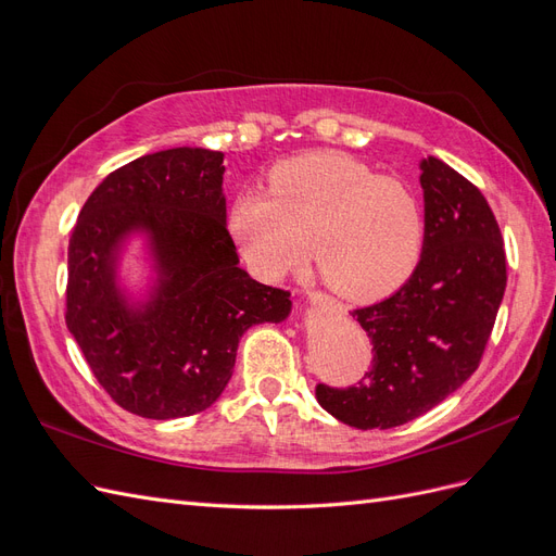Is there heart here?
<instances>
[{"instance_id": "1", "label": "heart", "mask_w": 556, "mask_h": 556, "mask_svg": "<svg viewBox=\"0 0 556 556\" xmlns=\"http://www.w3.org/2000/svg\"><path fill=\"white\" fill-rule=\"evenodd\" d=\"M268 180L276 200L245 190L229 208L231 237L257 276L292 271L308 241L325 285L348 301L390 296L415 274L427 215L413 185L336 150L282 162Z\"/></svg>"}]
</instances>
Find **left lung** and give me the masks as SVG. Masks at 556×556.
Instances as JSON below:
<instances>
[{
	"label": "left lung",
	"instance_id": "obj_1",
	"mask_svg": "<svg viewBox=\"0 0 556 556\" xmlns=\"http://www.w3.org/2000/svg\"><path fill=\"white\" fill-rule=\"evenodd\" d=\"M427 239L399 292L352 311L374 343L355 387H315L317 403L355 429H392L439 406L473 376L506 292V250L482 192L441 162L419 164Z\"/></svg>",
	"mask_w": 556,
	"mask_h": 556
}]
</instances>
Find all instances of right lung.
Wrapping results in <instances>:
<instances>
[{"label":"right lung","mask_w":556,"mask_h":556,"mask_svg":"<svg viewBox=\"0 0 556 556\" xmlns=\"http://www.w3.org/2000/svg\"><path fill=\"white\" fill-rule=\"evenodd\" d=\"M225 155L169 148L109 174L70 239L66 327L117 406L148 419L206 410L231 378L241 336L290 315V292L252 280L227 229ZM149 237L159 280L143 305L116 288L131 232Z\"/></svg>","instance_id":"1"}]
</instances>
